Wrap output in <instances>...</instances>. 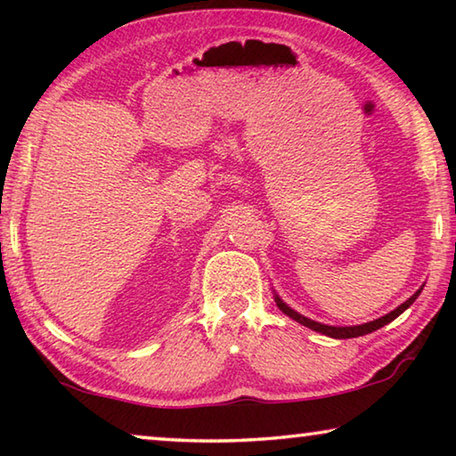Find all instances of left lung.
I'll return each instance as SVG.
<instances>
[{
  "mask_svg": "<svg viewBox=\"0 0 456 456\" xmlns=\"http://www.w3.org/2000/svg\"><path fill=\"white\" fill-rule=\"evenodd\" d=\"M420 291H422V288H420L419 291H416L414 296L408 297L403 305H398L396 310H392L390 314H386V315H382V318H378V320H374V322L360 323V326H326V323L314 322V320H310V318H305V315L297 314L296 310H291V307H289L288 304L281 302L280 296H275V304H277V307H280V310H281L285 315H289L291 320L299 322V323H302V326L310 328V330H315V331H320V334H323V336H330V338H336V339H346V338L366 336V334H370V331H376L378 328H382V326H386V323H390L392 320H396L400 314H403L404 310H408V307H411V305L414 304V299L420 296Z\"/></svg>",
  "mask_w": 456,
  "mask_h": 456,
  "instance_id": "obj_1",
  "label": "left lung"
}]
</instances>
